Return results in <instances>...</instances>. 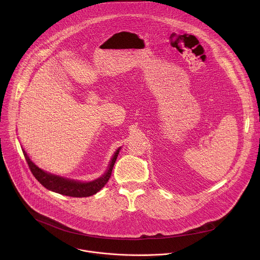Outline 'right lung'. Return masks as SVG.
<instances>
[{"instance_id":"1","label":"right lung","mask_w":260,"mask_h":260,"mask_svg":"<svg viewBox=\"0 0 260 260\" xmlns=\"http://www.w3.org/2000/svg\"><path fill=\"white\" fill-rule=\"evenodd\" d=\"M119 150H120V148L115 152L112 160H111V164L109 166L107 173L103 177H101L92 182H88V183H80L77 181L69 180V179H64V178H61V177H58L55 175L48 174L37 167L28 158L27 154L25 153V151L23 149H22V152H23L24 158L27 162V166H28L31 174L34 175V177L37 180H38L43 185L45 188H47L48 190H51L53 192L62 194V196H67V197L86 198V197H91V196L95 194L107 184L108 180L111 177V173H112V170L115 165L116 158L118 156Z\"/></svg>"}]
</instances>
